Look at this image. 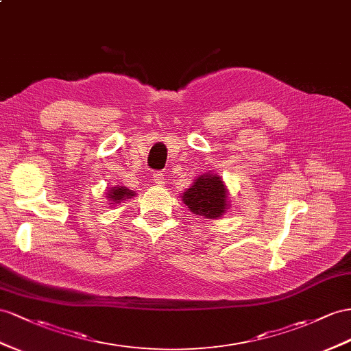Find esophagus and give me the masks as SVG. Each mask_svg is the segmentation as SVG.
Listing matches in <instances>:
<instances>
[{"instance_id": "34e87169", "label": "esophagus", "mask_w": 351, "mask_h": 351, "mask_svg": "<svg viewBox=\"0 0 351 351\" xmlns=\"http://www.w3.org/2000/svg\"><path fill=\"white\" fill-rule=\"evenodd\" d=\"M152 179H154V182L157 185H163L165 181H166L163 172H154V173H152Z\"/></svg>"}]
</instances>
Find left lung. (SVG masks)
<instances>
[{
    "label": "left lung",
    "mask_w": 351,
    "mask_h": 351,
    "mask_svg": "<svg viewBox=\"0 0 351 351\" xmlns=\"http://www.w3.org/2000/svg\"><path fill=\"white\" fill-rule=\"evenodd\" d=\"M181 199L194 215H200L206 219H218L228 208V191L221 176L215 173L197 178Z\"/></svg>",
    "instance_id": "1"
}]
</instances>
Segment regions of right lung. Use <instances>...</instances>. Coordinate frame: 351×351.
<instances>
[{
	"instance_id": "add662e5",
	"label": "right lung",
	"mask_w": 351,
	"mask_h": 351,
	"mask_svg": "<svg viewBox=\"0 0 351 351\" xmlns=\"http://www.w3.org/2000/svg\"><path fill=\"white\" fill-rule=\"evenodd\" d=\"M136 195V193H133L132 190H128L125 186H114V188H110V191H108L106 197L108 200L112 202L110 204H115V203H120L121 200H125V199H130V197Z\"/></svg>"
}]
</instances>
